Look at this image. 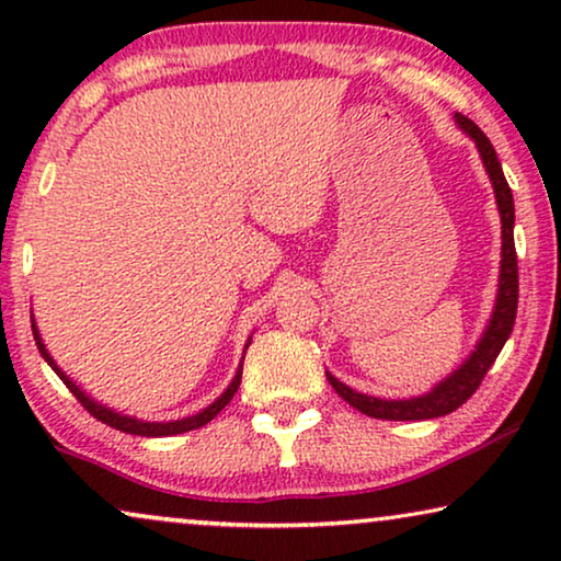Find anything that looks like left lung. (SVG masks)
Returning a JSON list of instances; mask_svg holds the SVG:
<instances>
[{
	"instance_id": "8db88e82",
	"label": "left lung",
	"mask_w": 561,
	"mask_h": 561,
	"mask_svg": "<svg viewBox=\"0 0 561 561\" xmlns=\"http://www.w3.org/2000/svg\"><path fill=\"white\" fill-rule=\"evenodd\" d=\"M457 127L465 135H470V140L478 145V152L485 165L488 179L493 183L495 191V204L501 211V278H497V294L495 306L490 313L488 327L482 336L474 344L470 357L457 367L455 373L436 382V386L424 396L405 398V401H386V398H375L367 393H357L350 386H344L342 380H336L332 373H327L329 382L336 390V396H342L350 405H355L359 413L373 419H386V421H424V419H439L447 413L457 411L474 390L480 388L482 378H485L490 367H493L495 357L501 355L503 344L508 342L516 324V309H518V257H516V242H513V221H516V209H513V194L508 181H505L501 160L495 156V148L490 145L485 133L474 125L472 119L455 114Z\"/></svg>"
}]
</instances>
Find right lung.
I'll use <instances>...</instances> for the list:
<instances>
[{"label":"right lung","mask_w":561,"mask_h":561,"mask_svg":"<svg viewBox=\"0 0 561 561\" xmlns=\"http://www.w3.org/2000/svg\"><path fill=\"white\" fill-rule=\"evenodd\" d=\"M33 334H35V344H37V350H41L43 359L53 367V373H56L58 378L66 382V388L71 390V393L76 396V401H79V403L83 405V409H87V411L91 413V416L102 421V424L117 428V432L135 434V436H173V434H183V432H194V428L209 424V421H211L214 416H217V413H219L221 409H225V405H227L229 401H232L234 393H237V388H240V382H242V359H244V352H248L250 342H252V340H248V344H244L240 367H237L232 382H229L227 390L217 398V401L209 403V405H206V409H202L198 413H194V416H186V419H175V421H142V419H135V416H125V413H119V411H114V409H106L104 403H99V401H94V398H91V396L83 393V390H81L79 386H76V382H73L71 378H68V375H66L64 370H60V367L56 365V359L50 357V352H48V347H45L41 332H37L35 317H33Z\"/></svg>","instance_id":"add662e5"}]
</instances>
